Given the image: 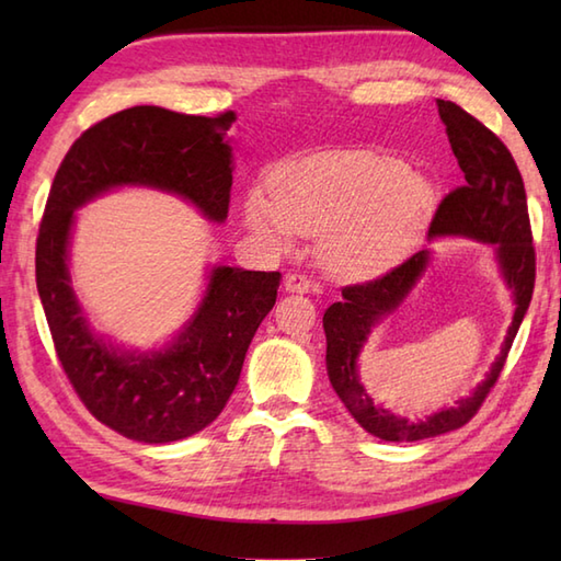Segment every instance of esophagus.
Returning <instances> with one entry per match:
<instances>
[{
  "label": "esophagus",
  "mask_w": 561,
  "mask_h": 561,
  "mask_svg": "<svg viewBox=\"0 0 561 561\" xmlns=\"http://www.w3.org/2000/svg\"><path fill=\"white\" fill-rule=\"evenodd\" d=\"M316 287L313 279L308 277V274L301 272H287V277H284V289L291 291V294H308Z\"/></svg>",
  "instance_id": "esophagus-1"
}]
</instances>
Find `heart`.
Masks as SVG:
<instances>
[{
    "label": "heart",
    "mask_w": 561,
    "mask_h": 561,
    "mask_svg": "<svg viewBox=\"0 0 561 561\" xmlns=\"http://www.w3.org/2000/svg\"><path fill=\"white\" fill-rule=\"evenodd\" d=\"M253 190L250 231L287 250L296 233L323 236V265L340 279H368L404 255L434 207V193L410 165L378 153H330L291 163Z\"/></svg>",
    "instance_id": "b5f03b06"
}]
</instances>
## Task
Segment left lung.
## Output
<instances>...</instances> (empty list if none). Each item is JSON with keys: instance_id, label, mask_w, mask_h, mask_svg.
Returning a JSON list of instances; mask_svg holds the SVG:
<instances>
[{"instance_id": "left-lung-1", "label": "left lung", "mask_w": 561, "mask_h": 561, "mask_svg": "<svg viewBox=\"0 0 561 561\" xmlns=\"http://www.w3.org/2000/svg\"><path fill=\"white\" fill-rule=\"evenodd\" d=\"M438 115L446 125L450 149L456 153L465 183L440 199L428 226V238L465 236L474 241L492 243L508 289L514 291V320L502 344V354L492 364L482 383L470 398L456 402V408L440 410L426 420L410 422L374 404L359 380L356 359L371 328L380 318L396 311L404 296L412 291L416 279L428 265V250H420L402 265L392 267L380 277L342 289V301L332 304L323 316L328 340V376L344 408L368 434L383 440H424L468 424L484 398L490 396L499 374L506 364L511 344L523 323L535 287V245L530 233L528 199L518 165L506 145L478 117L465 113L450 101H436Z\"/></svg>"}]
</instances>
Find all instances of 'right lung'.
Wrapping results in <instances>:
<instances>
[{"mask_svg":"<svg viewBox=\"0 0 561 561\" xmlns=\"http://www.w3.org/2000/svg\"><path fill=\"white\" fill-rule=\"evenodd\" d=\"M236 115H185L135 105L83 133L59 163L47 195L35 282L57 359L87 410L117 434L141 444H169L202 432L221 414L241 376L245 352L274 301L279 272L219 265L195 316L169 347L123 352L89 328L69 279L75 211L121 185L173 193L224 221L231 202Z\"/></svg>","mask_w":561,"mask_h":561,"instance_id":"right-lung-1","label":"right lung"}]
</instances>
